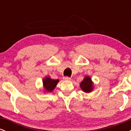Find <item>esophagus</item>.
I'll return each instance as SVG.
<instances>
[{
  "mask_svg": "<svg viewBox=\"0 0 131 131\" xmlns=\"http://www.w3.org/2000/svg\"><path fill=\"white\" fill-rule=\"evenodd\" d=\"M63 79H64V80H65V81H70L71 80V78H69V77H68V76H66V77H64L63 78Z\"/></svg>",
  "mask_w": 131,
  "mask_h": 131,
  "instance_id": "obj_1",
  "label": "esophagus"
}]
</instances>
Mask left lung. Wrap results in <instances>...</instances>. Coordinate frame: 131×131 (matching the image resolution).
Returning <instances> with one entry per match:
<instances>
[{"label": "left lung", "instance_id": "8db88e82", "mask_svg": "<svg viewBox=\"0 0 131 131\" xmlns=\"http://www.w3.org/2000/svg\"><path fill=\"white\" fill-rule=\"evenodd\" d=\"M80 87L84 92L88 93L92 91L94 89V85L91 77L88 76H85L83 81L81 82Z\"/></svg>", "mask_w": 131, "mask_h": 131}]
</instances>
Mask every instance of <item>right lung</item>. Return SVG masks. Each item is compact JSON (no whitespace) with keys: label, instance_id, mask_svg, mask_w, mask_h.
Segmentation results:
<instances>
[{"label":"right lung","instance_id":"obj_1","mask_svg":"<svg viewBox=\"0 0 131 131\" xmlns=\"http://www.w3.org/2000/svg\"><path fill=\"white\" fill-rule=\"evenodd\" d=\"M43 86L47 92H52L57 84L59 80L58 79H52L47 76L43 79Z\"/></svg>","mask_w":131,"mask_h":131}]
</instances>
